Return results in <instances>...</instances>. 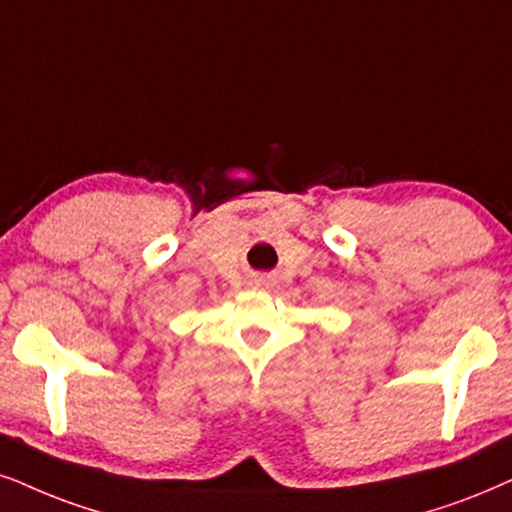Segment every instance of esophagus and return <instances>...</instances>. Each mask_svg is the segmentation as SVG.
Instances as JSON below:
<instances>
[{
	"mask_svg": "<svg viewBox=\"0 0 512 512\" xmlns=\"http://www.w3.org/2000/svg\"><path fill=\"white\" fill-rule=\"evenodd\" d=\"M255 288L257 290H274L276 281H274V278H269V276H262V278H257V281H255Z\"/></svg>",
	"mask_w": 512,
	"mask_h": 512,
	"instance_id": "1",
	"label": "esophagus"
}]
</instances>
